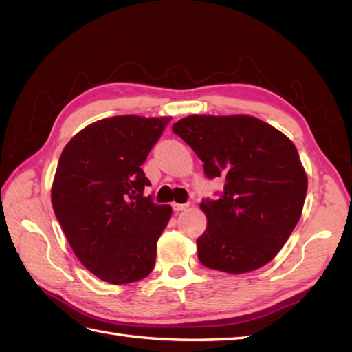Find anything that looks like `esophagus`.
<instances>
[{"mask_svg": "<svg viewBox=\"0 0 352 352\" xmlns=\"http://www.w3.org/2000/svg\"><path fill=\"white\" fill-rule=\"evenodd\" d=\"M188 207H189V204H177V203L172 204V208H174V212H183Z\"/></svg>", "mask_w": 352, "mask_h": 352, "instance_id": "esophagus-1", "label": "esophagus"}]
</instances>
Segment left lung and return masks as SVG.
Here are the masks:
<instances>
[{
  "label": "left lung",
  "instance_id": "1",
  "mask_svg": "<svg viewBox=\"0 0 352 352\" xmlns=\"http://www.w3.org/2000/svg\"><path fill=\"white\" fill-rule=\"evenodd\" d=\"M172 131L204 163L208 180L226 183L218 199L199 206L207 216L197 239L201 263L228 274L269 263L296 227L307 195V175L292 140L246 115H192Z\"/></svg>",
  "mask_w": 352,
  "mask_h": 352
}]
</instances>
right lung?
Returning a JSON list of instances; mask_svg holds the SVG:
<instances>
[{
    "mask_svg": "<svg viewBox=\"0 0 352 352\" xmlns=\"http://www.w3.org/2000/svg\"><path fill=\"white\" fill-rule=\"evenodd\" d=\"M170 118L113 116L65 146L51 189L56 218L78 260L110 284L139 281L155 265L170 206L155 204L140 166Z\"/></svg>",
    "mask_w": 352,
    "mask_h": 352,
    "instance_id": "add662e5",
    "label": "right lung"
}]
</instances>
